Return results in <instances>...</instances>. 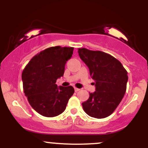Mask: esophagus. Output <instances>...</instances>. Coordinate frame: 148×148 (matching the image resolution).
I'll return each mask as SVG.
<instances>
[{
	"mask_svg": "<svg viewBox=\"0 0 148 148\" xmlns=\"http://www.w3.org/2000/svg\"><path fill=\"white\" fill-rule=\"evenodd\" d=\"M74 90H75V92H79L80 90V89H79V88H74Z\"/></svg>",
	"mask_w": 148,
	"mask_h": 148,
	"instance_id": "esophagus-1",
	"label": "esophagus"
}]
</instances>
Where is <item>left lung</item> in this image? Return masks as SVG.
I'll list each match as a JSON object with an SVG mask.
<instances>
[{
	"instance_id": "left-lung-1",
	"label": "left lung",
	"mask_w": 148,
	"mask_h": 148,
	"mask_svg": "<svg viewBox=\"0 0 148 148\" xmlns=\"http://www.w3.org/2000/svg\"><path fill=\"white\" fill-rule=\"evenodd\" d=\"M78 53L89 68L96 87L87 101L82 103L83 108L92 118H106L114 112L125 95L127 70L120 61L105 52L79 48Z\"/></svg>"
}]
</instances>
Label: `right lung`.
Listing matches in <instances>:
<instances>
[{
    "mask_svg": "<svg viewBox=\"0 0 148 148\" xmlns=\"http://www.w3.org/2000/svg\"><path fill=\"white\" fill-rule=\"evenodd\" d=\"M73 47H49L32 58L22 72L23 88L30 106L45 117H55L65 110L74 92L72 86H60L56 80L63 76L65 63Z\"/></svg>",
    "mask_w": 148,
    "mask_h": 148,
    "instance_id": "add662e5",
    "label": "right lung"
}]
</instances>
